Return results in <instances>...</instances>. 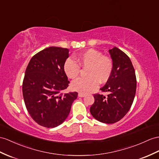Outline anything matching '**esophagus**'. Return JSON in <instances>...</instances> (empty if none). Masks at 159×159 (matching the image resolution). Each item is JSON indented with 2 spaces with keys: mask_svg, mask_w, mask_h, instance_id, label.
Here are the masks:
<instances>
[{
  "mask_svg": "<svg viewBox=\"0 0 159 159\" xmlns=\"http://www.w3.org/2000/svg\"><path fill=\"white\" fill-rule=\"evenodd\" d=\"M85 96H86V94H84V93H81V92L78 93V96H79V97H84Z\"/></svg>",
  "mask_w": 159,
  "mask_h": 159,
  "instance_id": "obj_1",
  "label": "esophagus"
}]
</instances>
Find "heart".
Wrapping results in <instances>:
<instances>
[{"instance_id": "b5f03b06", "label": "heart", "mask_w": 159, "mask_h": 159, "mask_svg": "<svg viewBox=\"0 0 159 159\" xmlns=\"http://www.w3.org/2000/svg\"><path fill=\"white\" fill-rule=\"evenodd\" d=\"M80 66L88 67L86 77L73 81L71 87L81 93H88L97 88L98 83H105L113 71V61L109 57L94 49H89L76 57ZM64 71L69 78L74 79L80 74V67L75 61L67 59L64 63Z\"/></svg>"}]
</instances>
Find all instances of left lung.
<instances>
[{
  "instance_id": "left-lung-1",
  "label": "left lung",
  "mask_w": 159,
  "mask_h": 159,
  "mask_svg": "<svg viewBox=\"0 0 159 159\" xmlns=\"http://www.w3.org/2000/svg\"><path fill=\"white\" fill-rule=\"evenodd\" d=\"M109 52L113 61V71L105 85L100 88L109 94H94V102L90 111L98 121L114 123L130 109L136 91V77L132 63L125 53L117 47Z\"/></svg>"
}]
</instances>
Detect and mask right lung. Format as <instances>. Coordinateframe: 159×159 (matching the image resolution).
Here are the masks:
<instances>
[{"mask_svg":"<svg viewBox=\"0 0 159 159\" xmlns=\"http://www.w3.org/2000/svg\"><path fill=\"white\" fill-rule=\"evenodd\" d=\"M69 49L50 46L36 54L26 68L22 91L29 114L45 127L61 125L70 113L77 92L63 94L69 81L64 71Z\"/></svg>","mask_w":159,"mask_h":159,"instance_id":"obj_1","label":"right lung"}]
</instances>
